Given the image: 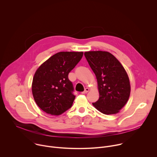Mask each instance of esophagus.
I'll return each instance as SVG.
<instances>
[{
  "mask_svg": "<svg viewBox=\"0 0 157 157\" xmlns=\"http://www.w3.org/2000/svg\"><path fill=\"white\" fill-rule=\"evenodd\" d=\"M89 88H86L85 89H84V91H83V92H82V94H86L88 91H89Z\"/></svg>",
  "mask_w": 157,
  "mask_h": 157,
  "instance_id": "esophagus-1",
  "label": "esophagus"
}]
</instances>
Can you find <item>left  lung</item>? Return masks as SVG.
Returning a JSON list of instances; mask_svg holds the SVG:
<instances>
[{
	"label": "left lung",
	"instance_id": "1",
	"mask_svg": "<svg viewBox=\"0 0 157 157\" xmlns=\"http://www.w3.org/2000/svg\"><path fill=\"white\" fill-rule=\"evenodd\" d=\"M98 84L99 98L93 105L101 113L117 114L127 103L130 93L128 75L117 58L107 52L84 53Z\"/></svg>",
	"mask_w": 157,
	"mask_h": 157
}]
</instances>
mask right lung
I'll return each mask as SVG.
<instances>
[{"instance_id":"right-lung-1","label":"right lung","mask_w":157,"mask_h":157,"mask_svg":"<svg viewBox=\"0 0 157 157\" xmlns=\"http://www.w3.org/2000/svg\"><path fill=\"white\" fill-rule=\"evenodd\" d=\"M82 55L83 52L57 53L44 62L35 72L32 94L38 106L46 113L58 116L72 106L76 96L68 75Z\"/></svg>"}]
</instances>
